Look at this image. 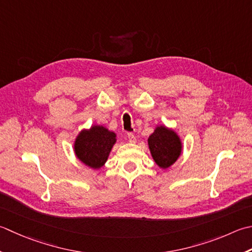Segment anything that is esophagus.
<instances>
[{"label":"esophagus","instance_id":"1","mask_svg":"<svg viewBox=\"0 0 252 252\" xmlns=\"http://www.w3.org/2000/svg\"><path fill=\"white\" fill-rule=\"evenodd\" d=\"M126 140L129 141L130 143H135V141H136L134 134H133V133H131V132L127 133V134H126Z\"/></svg>","mask_w":252,"mask_h":252}]
</instances>
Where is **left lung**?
<instances>
[{
	"label": "left lung",
	"instance_id": "8db88e82",
	"mask_svg": "<svg viewBox=\"0 0 252 252\" xmlns=\"http://www.w3.org/2000/svg\"><path fill=\"white\" fill-rule=\"evenodd\" d=\"M147 142L153 159L162 169L170 167L181 155L180 137L174 130L165 126H157Z\"/></svg>",
	"mask_w": 252,
	"mask_h": 252
}]
</instances>
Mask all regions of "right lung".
I'll return each instance as SVG.
<instances>
[{
	"instance_id": "add662e5",
	"label": "right lung",
	"mask_w": 252,
	"mask_h": 252,
	"mask_svg": "<svg viewBox=\"0 0 252 252\" xmlns=\"http://www.w3.org/2000/svg\"><path fill=\"white\" fill-rule=\"evenodd\" d=\"M116 142L115 132L102 126H93L91 129L80 132L74 143V152L83 164L99 169L105 165Z\"/></svg>"
}]
</instances>
